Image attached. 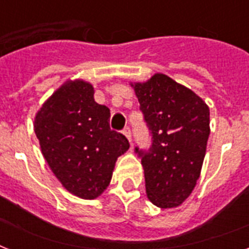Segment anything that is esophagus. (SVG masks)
<instances>
[{
  "label": "esophagus",
  "mask_w": 249,
  "mask_h": 249,
  "mask_svg": "<svg viewBox=\"0 0 249 249\" xmlns=\"http://www.w3.org/2000/svg\"><path fill=\"white\" fill-rule=\"evenodd\" d=\"M123 133H124V136L126 137L129 140V142L132 141V132H130V128L129 126H125L124 129H123Z\"/></svg>",
  "instance_id": "1"
}]
</instances>
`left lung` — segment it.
I'll return each mask as SVG.
<instances>
[{
	"label": "left lung",
	"instance_id": "obj_1",
	"mask_svg": "<svg viewBox=\"0 0 249 249\" xmlns=\"http://www.w3.org/2000/svg\"><path fill=\"white\" fill-rule=\"evenodd\" d=\"M151 134L147 150L134 147L152 204H182L200 176L209 137V108L193 90L163 73L133 86Z\"/></svg>",
	"mask_w": 249,
	"mask_h": 249
}]
</instances>
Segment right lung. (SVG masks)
Masks as SVG:
<instances>
[{"label":"right lung","mask_w":249,"mask_h":249,"mask_svg":"<svg viewBox=\"0 0 249 249\" xmlns=\"http://www.w3.org/2000/svg\"><path fill=\"white\" fill-rule=\"evenodd\" d=\"M109 109L94 101L89 83L76 80L56 90L37 112L35 133L50 169L73 195L94 199L109 185L129 141L109 128Z\"/></svg>","instance_id":"obj_1"}]
</instances>
